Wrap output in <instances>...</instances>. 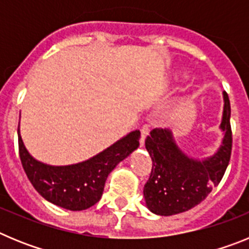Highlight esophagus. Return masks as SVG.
<instances>
[{"mask_svg":"<svg viewBox=\"0 0 249 249\" xmlns=\"http://www.w3.org/2000/svg\"><path fill=\"white\" fill-rule=\"evenodd\" d=\"M149 131H151V128H149L148 124H143V126L141 127V140H140V142H141V144H142V146H143L144 140H146V137L148 136Z\"/></svg>","mask_w":249,"mask_h":249,"instance_id":"obj_1","label":"esophagus"}]
</instances>
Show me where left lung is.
Returning a JSON list of instances; mask_svg holds the SVG:
<instances>
[{
    "instance_id": "8db88e82",
    "label": "left lung",
    "mask_w": 249,
    "mask_h": 249,
    "mask_svg": "<svg viewBox=\"0 0 249 249\" xmlns=\"http://www.w3.org/2000/svg\"><path fill=\"white\" fill-rule=\"evenodd\" d=\"M221 129L223 143L214 156L204 160L188 158L176 146L168 129H152L146 148L152 158V171L143 188L149 211L160 215H172L191 210L218 186L232 153L231 105L224 92Z\"/></svg>"
}]
</instances>
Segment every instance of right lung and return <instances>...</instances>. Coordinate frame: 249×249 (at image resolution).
<instances>
[{
    "label": "right lung",
    "instance_id": "right-lung-1",
    "mask_svg": "<svg viewBox=\"0 0 249 249\" xmlns=\"http://www.w3.org/2000/svg\"><path fill=\"white\" fill-rule=\"evenodd\" d=\"M18 132L21 163L35 190L51 203L70 211L87 210L102 197L106 179L113 168L140 146V131L131 132L82 163L53 167L35 160L26 149Z\"/></svg>",
    "mask_w": 249,
    "mask_h": 249
}]
</instances>
